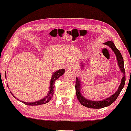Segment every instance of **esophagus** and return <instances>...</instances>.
Returning a JSON list of instances; mask_svg holds the SVG:
<instances>
[{
    "label": "esophagus",
    "mask_w": 131,
    "mask_h": 131,
    "mask_svg": "<svg viewBox=\"0 0 131 131\" xmlns=\"http://www.w3.org/2000/svg\"><path fill=\"white\" fill-rule=\"evenodd\" d=\"M66 69H67V70H70V69L73 70V69H74L75 67L72 65H70V64H68L67 66H66Z\"/></svg>",
    "instance_id": "34e87169"
}]
</instances>
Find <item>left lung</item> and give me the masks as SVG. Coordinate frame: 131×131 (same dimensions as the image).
<instances>
[{
	"instance_id": "left-lung-1",
	"label": "left lung",
	"mask_w": 131,
	"mask_h": 131,
	"mask_svg": "<svg viewBox=\"0 0 131 131\" xmlns=\"http://www.w3.org/2000/svg\"><path fill=\"white\" fill-rule=\"evenodd\" d=\"M104 44L109 46V47L112 49V51L114 52V53H115L116 60L117 61L118 66H119L120 70H121V71L123 73V78H122L121 83L120 84L117 91H116L114 94H113L112 95L109 96L108 98H107L106 99H104L103 100H101V101H92V100L87 99V98H86L85 96L82 95L81 91H80V90H81V84H80L81 82H80L79 78H76V86H75V88H76L77 98H78L79 101V103L81 104L82 105H83V106L85 107H88V108H101L110 105L112 103H113L114 102L116 101V99H117L118 97V96H119V95L120 94V93H121L125 86V80H126V78H125V70L124 68L123 58L122 56L121 53L120 52V51L118 50L117 48L116 47L115 45H114L113 41H108V42L104 43ZM81 67H82V69H83L84 67L83 64H81Z\"/></svg>"
}]
</instances>
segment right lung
Returning <instances> with one entry per match:
<instances>
[{
  "label": "right lung",
  "instance_id": "1",
  "mask_svg": "<svg viewBox=\"0 0 131 131\" xmlns=\"http://www.w3.org/2000/svg\"><path fill=\"white\" fill-rule=\"evenodd\" d=\"M65 73V70L64 69H62L61 70H57L56 71H55L54 73H52V77H51V81H50V86H49V92H48V94H47V96H45V97H44L43 99L42 100H39V101H35V102H31V103H28V102H24V101H21V100H19L17 98H16L15 96L13 94L10 92L11 93V94L13 95V96L14 98H15V99H17V100H19V101L22 102L23 103H24V104L26 105H42V104H46L49 102L50 100H51L53 94H54V91H53V89H54L55 88V85H54V83H55V81L57 79H58L60 78V76H61L62 75H63L64 73ZM6 73H5V78H6ZM8 87L9 88L8 85Z\"/></svg>",
  "mask_w": 131,
  "mask_h": 131
}]
</instances>
